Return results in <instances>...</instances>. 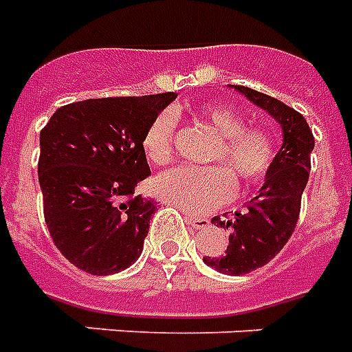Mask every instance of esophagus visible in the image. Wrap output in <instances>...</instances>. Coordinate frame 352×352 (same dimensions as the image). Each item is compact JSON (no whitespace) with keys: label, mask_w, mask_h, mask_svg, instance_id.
<instances>
[{"label":"esophagus","mask_w":352,"mask_h":352,"mask_svg":"<svg viewBox=\"0 0 352 352\" xmlns=\"http://www.w3.org/2000/svg\"><path fill=\"white\" fill-rule=\"evenodd\" d=\"M187 223L191 224L195 230H206L210 228L211 221L208 217H187Z\"/></svg>","instance_id":"1"}]
</instances>
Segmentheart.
Listing matches in <instances>:
<instances>
[{"label": "heart", "instance_id": "1", "mask_svg": "<svg viewBox=\"0 0 352 352\" xmlns=\"http://www.w3.org/2000/svg\"><path fill=\"white\" fill-rule=\"evenodd\" d=\"M198 116L219 135L210 157L215 165L179 166L155 179L157 197L195 215L228 204L236 197V179L247 189L263 186L278 160L273 131L261 124H245V115L234 105L211 100L198 109ZM176 128L173 111H161L148 124L141 144L152 165L174 161Z\"/></svg>", "mask_w": 352, "mask_h": 352}]
</instances>
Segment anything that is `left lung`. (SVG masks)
<instances>
[{
    "label": "left lung",
    "instance_id": "left-lung-1",
    "mask_svg": "<svg viewBox=\"0 0 352 352\" xmlns=\"http://www.w3.org/2000/svg\"><path fill=\"white\" fill-rule=\"evenodd\" d=\"M237 91L276 118L284 129V144L278 160L258 197L250 200L245 213H236L232 221L213 217L211 223L232 228L224 254L204 256V261L221 273L247 274L273 260L284 248L297 226L300 198L310 176V155L316 144L306 118L298 111L276 98L234 85Z\"/></svg>",
    "mask_w": 352,
    "mask_h": 352
}]
</instances>
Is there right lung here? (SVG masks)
Masks as SVG:
<instances>
[{
  "instance_id": "add662e5",
  "label": "right lung",
  "mask_w": 352,
  "mask_h": 352,
  "mask_svg": "<svg viewBox=\"0 0 352 352\" xmlns=\"http://www.w3.org/2000/svg\"><path fill=\"white\" fill-rule=\"evenodd\" d=\"M176 92L63 105L41 131L38 182L55 247L81 271L118 273L139 258L155 211L135 197L150 176L142 135Z\"/></svg>"
}]
</instances>
